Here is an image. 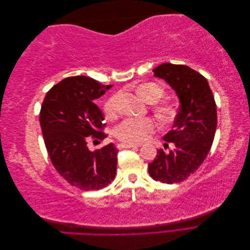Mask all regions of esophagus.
<instances>
[{
	"instance_id": "esophagus-1",
	"label": "esophagus",
	"mask_w": 250,
	"mask_h": 250,
	"mask_svg": "<svg viewBox=\"0 0 250 250\" xmlns=\"http://www.w3.org/2000/svg\"><path fill=\"white\" fill-rule=\"evenodd\" d=\"M141 145L139 144H128V143H120L118 144V148L119 149H123V148H137L140 147Z\"/></svg>"
}]
</instances>
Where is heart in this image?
Masks as SVG:
<instances>
[{"mask_svg":"<svg viewBox=\"0 0 250 250\" xmlns=\"http://www.w3.org/2000/svg\"><path fill=\"white\" fill-rule=\"evenodd\" d=\"M140 97L148 103L157 101L163 96V88L153 82L143 83L137 88ZM119 95L110 97L104 105V112L107 117H113L118 111ZM160 116L164 119H171L174 116V109L170 105H161L157 107ZM156 128L152 119H129L121 123L115 130L116 137L128 144H139L146 141Z\"/></svg>","mask_w":250,"mask_h":250,"instance_id":"1","label":"heart"}]
</instances>
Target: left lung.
Listing matches in <instances>:
<instances>
[{"label":"left lung","mask_w":250,"mask_h":250,"mask_svg":"<svg viewBox=\"0 0 250 250\" xmlns=\"http://www.w3.org/2000/svg\"><path fill=\"white\" fill-rule=\"evenodd\" d=\"M153 73L168 83L180 103L172 129L163 138L175 147L168 153L157 150L148 168L154 180L171 185L188 178L206 160L216 132L217 107L208 80L190 66L165 62Z\"/></svg>","instance_id":"8db88e82"}]
</instances>
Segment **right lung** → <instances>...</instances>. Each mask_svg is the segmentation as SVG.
<instances>
[{"mask_svg":"<svg viewBox=\"0 0 250 250\" xmlns=\"http://www.w3.org/2000/svg\"><path fill=\"white\" fill-rule=\"evenodd\" d=\"M111 86L86 76L67 77L49 90L42 105L40 123L51 162L67 183L82 191L100 190L116 176V146L87 148L89 135L106 138L100 131L104 117L95 100Z\"/></svg>","mask_w":250,"mask_h":250,"instance_id":"1","label":"right lung"}]
</instances>
